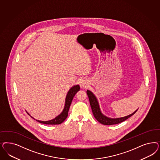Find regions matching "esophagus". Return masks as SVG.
<instances>
[{
    "instance_id": "1",
    "label": "esophagus",
    "mask_w": 160,
    "mask_h": 160,
    "mask_svg": "<svg viewBox=\"0 0 160 160\" xmlns=\"http://www.w3.org/2000/svg\"><path fill=\"white\" fill-rule=\"evenodd\" d=\"M80 85H81V87H85L86 85H87V82H86V81L85 80H81V81H80Z\"/></svg>"
}]
</instances>
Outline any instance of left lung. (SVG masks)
I'll use <instances>...</instances> for the list:
<instances>
[{"label":"left lung","mask_w":160,"mask_h":160,"mask_svg":"<svg viewBox=\"0 0 160 160\" xmlns=\"http://www.w3.org/2000/svg\"><path fill=\"white\" fill-rule=\"evenodd\" d=\"M87 93L88 98L89 99V102H90L91 107L92 109L94 117L96 118L98 122H99L101 124H103V125H111L121 123L124 121H125L126 119L129 118V117H131L132 115H133L138 110V109L136 110L133 113L130 114L128 116L124 117L118 118H109L105 117V115H103L102 113H101L97 99L95 97V95L93 94V93L89 90L87 91Z\"/></svg>","instance_id":"8db88e82"}]
</instances>
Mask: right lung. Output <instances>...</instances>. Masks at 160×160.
<instances>
[{"mask_svg": "<svg viewBox=\"0 0 160 160\" xmlns=\"http://www.w3.org/2000/svg\"><path fill=\"white\" fill-rule=\"evenodd\" d=\"M79 90H80V87L78 85L73 86V87L69 89V91L68 92L67 97H66L65 105L64 109H63L62 113L57 117L53 119L50 121H39V120H36V121L42 124H47V125H58V124L62 123L67 118L68 113V111H69V109L70 108V105H71L72 100H73V98L74 97L75 95ZM32 118H33V117H32Z\"/></svg>", "mask_w": 160, "mask_h": 160, "instance_id": "1", "label": "right lung"}]
</instances>
